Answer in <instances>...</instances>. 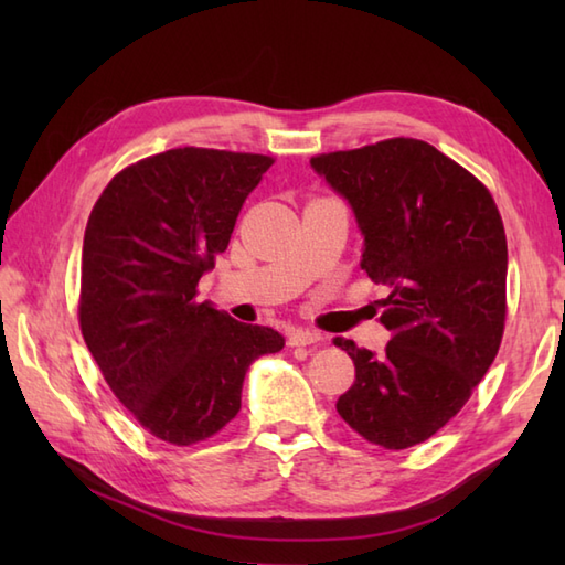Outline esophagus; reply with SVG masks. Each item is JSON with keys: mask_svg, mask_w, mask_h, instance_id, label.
<instances>
[{"mask_svg": "<svg viewBox=\"0 0 565 565\" xmlns=\"http://www.w3.org/2000/svg\"><path fill=\"white\" fill-rule=\"evenodd\" d=\"M322 338L316 330H291L289 332V347H308V344H316Z\"/></svg>", "mask_w": 565, "mask_h": 565, "instance_id": "34e87169", "label": "esophagus"}]
</instances>
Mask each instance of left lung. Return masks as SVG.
I'll use <instances>...</instances> for the list:
<instances>
[{
    "label": "left lung",
    "mask_w": 565,
    "mask_h": 565,
    "mask_svg": "<svg viewBox=\"0 0 565 565\" xmlns=\"http://www.w3.org/2000/svg\"><path fill=\"white\" fill-rule=\"evenodd\" d=\"M310 167L350 203L362 269L388 289L386 350L338 342L356 369L338 413L383 449L415 447L461 411L498 354L508 279L498 206L471 172L415 138L320 154Z\"/></svg>",
    "instance_id": "1"
}]
</instances>
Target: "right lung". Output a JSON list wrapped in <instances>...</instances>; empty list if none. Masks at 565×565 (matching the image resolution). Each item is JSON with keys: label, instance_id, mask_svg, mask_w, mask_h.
Here are the masks:
<instances>
[{"label": "right lung", "instance_id": "1", "mask_svg": "<svg viewBox=\"0 0 565 565\" xmlns=\"http://www.w3.org/2000/svg\"><path fill=\"white\" fill-rule=\"evenodd\" d=\"M271 162L206 148L152 154L111 179L84 231V342L116 398L179 447L231 423L249 364L284 350L276 330L196 303L199 279Z\"/></svg>", "mask_w": 565, "mask_h": 565}]
</instances>
